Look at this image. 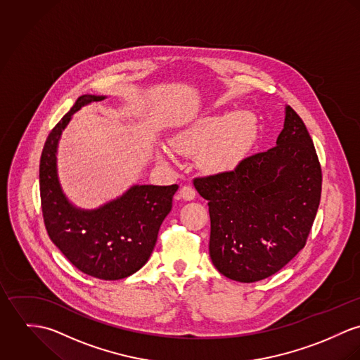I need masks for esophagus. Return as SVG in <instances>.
Returning a JSON list of instances; mask_svg holds the SVG:
<instances>
[{"mask_svg":"<svg viewBox=\"0 0 360 360\" xmlns=\"http://www.w3.org/2000/svg\"><path fill=\"white\" fill-rule=\"evenodd\" d=\"M179 195H181V198H182V199L191 201V200H193L196 198V191H195L192 186L185 185V186H182V188H181Z\"/></svg>","mask_w":360,"mask_h":360,"instance_id":"obj_1","label":"esophagus"}]
</instances>
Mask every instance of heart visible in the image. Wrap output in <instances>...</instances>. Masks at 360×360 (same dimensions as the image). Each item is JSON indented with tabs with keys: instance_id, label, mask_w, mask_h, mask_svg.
I'll return each mask as SVG.
<instances>
[{
	"instance_id": "obj_1",
	"label": "heart",
	"mask_w": 360,
	"mask_h": 360,
	"mask_svg": "<svg viewBox=\"0 0 360 360\" xmlns=\"http://www.w3.org/2000/svg\"><path fill=\"white\" fill-rule=\"evenodd\" d=\"M258 121L252 113H222L196 121L174 141L186 155L201 153L200 164L211 174L233 169L252 146Z\"/></svg>"
}]
</instances>
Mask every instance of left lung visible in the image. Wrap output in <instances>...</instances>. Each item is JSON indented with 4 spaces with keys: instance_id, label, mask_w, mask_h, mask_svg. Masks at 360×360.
I'll use <instances>...</instances> for the list:
<instances>
[{
    "instance_id": "obj_1",
    "label": "left lung",
    "mask_w": 360,
    "mask_h": 360,
    "mask_svg": "<svg viewBox=\"0 0 360 360\" xmlns=\"http://www.w3.org/2000/svg\"><path fill=\"white\" fill-rule=\"evenodd\" d=\"M208 200L210 257L228 279H266L304 247L321 193V168L301 117L285 106L276 146L233 171L193 181Z\"/></svg>"
}]
</instances>
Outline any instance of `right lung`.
Returning a JSON list of instances; mask_svg holds the SVG:
<instances>
[{
  "instance_id": "1",
  "label": "right lung",
  "mask_w": 360,
  "mask_h": 360,
  "mask_svg": "<svg viewBox=\"0 0 360 360\" xmlns=\"http://www.w3.org/2000/svg\"><path fill=\"white\" fill-rule=\"evenodd\" d=\"M103 99L82 95L49 132L40 160L41 210L49 239L79 271L96 279L119 280L148 262L178 185H135L96 210L69 202L58 179V142L73 113Z\"/></svg>"
}]
</instances>
